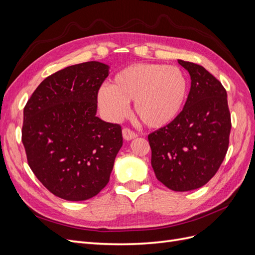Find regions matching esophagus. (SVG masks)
Segmentation results:
<instances>
[{"label": "esophagus", "mask_w": 255, "mask_h": 255, "mask_svg": "<svg viewBox=\"0 0 255 255\" xmlns=\"http://www.w3.org/2000/svg\"><path fill=\"white\" fill-rule=\"evenodd\" d=\"M122 135L126 140H132V139H134V138L137 137V134L134 132V130H132L130 128H125L122 129Z\"/></svg>", "instance_id": "esophagus-1"}]
</instances>
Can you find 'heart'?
<instances>
[{"label":"heart","instance_id":"1","mask_svg":"<svg viewBox=\"0 0 255 255\" xmlns=\"http://www.w3.org/2000/svg\"><path fill=\"white\" fill-rule=\"evenodd\" d=\"M188 92L186 75L179 67L135 64L122 69L98 92V103L105 117L118 121L134 101V112L144 126L159 128L181 113Z\"/></svg>","mask_w":255,"mask_h":255}]
</instances>
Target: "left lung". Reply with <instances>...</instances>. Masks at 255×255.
<instances>
[{
	"label": "left lung",
	"mask_w": 255,
	"mask_h": 255,
	"mask_svg": "<svg viewBox=\"0 0 255 255\" xmlns=\"http://www.w3.org/2000/svg\"><path fill=\"white\" fill-rule=\"evenodd\" d=\"M190 75L183 111L148 136L157 180L174 191L202 187L218 171L229 148L231 115L222 84L202 66L177 59Z\"/></svg>",
	"instance_id": "obj_1"
}]
</instances>
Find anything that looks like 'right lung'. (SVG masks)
I'll use <instances>...</instances> for the list:
<instances>
[{
    "label": "right lung",
    "mask_w": 255,
    "mask_h": 255,
    "mask_svg": "<svg viewBox=\"0 0 255 255\" xmlns=\"http://www.w3.org/2000/svg\"><path fill=\"white\" fill-rule=\"evenodd\" d=\"M110 67L69 66L44 79L23 111L22 142L43 186L68 201L97 196L122 146L119 125L97 117L98 92Z\"/></svg>",
    "instance_id": "1"
}]
</instances>
